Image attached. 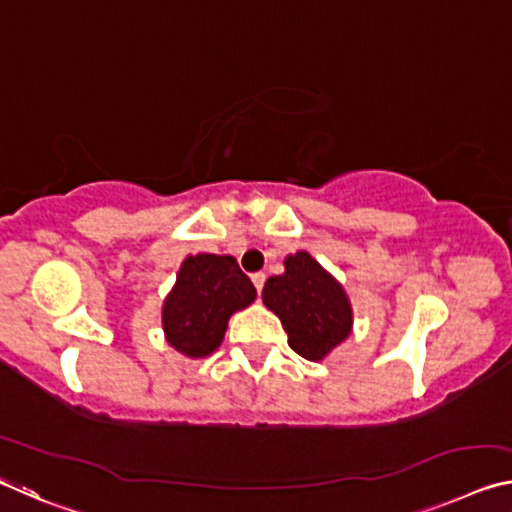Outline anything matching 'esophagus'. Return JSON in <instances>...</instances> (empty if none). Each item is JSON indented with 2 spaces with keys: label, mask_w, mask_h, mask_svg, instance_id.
Wrapping results in <instances>:
<instances>
[{
  "label": "esophagus",
  "mask_w": 512,
  "mask_h": 512,
  "mask_svg": "<svg viewBox=\"0 0 512 512\" xmlns=\"http://www.w3.org/2000/svg\"><path fill=\"white\" fill-rule=\"evenodd\" d=\"M264 282H266V275H264V273H253V285H255V289H257V294H262Z\"/></svg>",
  "instance_id": "1"
}]
</instances>
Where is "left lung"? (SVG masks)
Segmentation results:
<instances>
[{
	"label": "left lung",
	"mask_w": 512,
	"mask_h": 512,
	"mask_svg": "<svg viewBox=\"0 0 512 512\" xmlns=\"http://www.w3.org/2000/svg\"><path fill=\"white\" fill-rule=\"evenodd\" d=\"M262 300L282 321L300 358L321 362L353 332V307L335 275L307 250L285 257V273L266 280Z\"/></svg>",
	"instance_id": "left-lung-1"
}]
</instances>
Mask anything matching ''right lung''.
Returning <instances> with one entry per match:
<instances>
[{"mask_svg":"<svg viewBox=\"0 0 512 512\" xmlns=\"http://www.w3.org/2000/svg\"><path fill=\"white\" fill-rule=\"evenodd\" d=\"M255 298L253 282L232 255H186L161 305L166 342L184 358H209L223 344L230 316Z\"/></svg>","mask_w":512,"mask_h":512,"instance_id":"obj_1","label":"right lung"}]
</instances>
